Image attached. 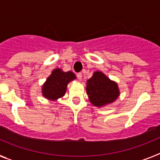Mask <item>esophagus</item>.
Returning <instances> with one entry per match:
<instances>
[{
    "label": "esophagus",
    "instance_id": "esophagus-1",
    "mask_svg": "<svg viewBox=\"0 0 160 160\" xmlns=\"http://www.w3.org/2000/svg\"><path fill=\"white\" fill-rule=\"evenodd\" d=\"M76 75H77V78L78 80H81L82 77V73H78Z\"/></svg>",
    "mask_w": 160,
    "mask_h": 160
}]
</instances>
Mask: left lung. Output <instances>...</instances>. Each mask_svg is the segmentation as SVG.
<instances>
[{
	"label": "left lung",
	"instance_id": "1",
	"mask_svg": "<svg viewBox=\"0 0 160 160\" xmlns=\"http://www.w3.org/2000/svg\"><path fill=\"white\" fill-rule=\"evenodd\" d=\"M87 93L90 102L98 107L113 102L119 96L118 84L100 71L87 80Z\"/></svg>",
	"mask_w": 160,
	"mask_h": 160
}]
</instances>
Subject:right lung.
<instances>
[{
    "instance_id": "right-lung-1",
    "label": "right lung",
    "mask_w": 160,
    "mask_h": 160,
    "mask_svg": "<svg viewBox=\"0 0 160 160\" xmlns=\"http://www.w3.org/2000/svg\"><path fill=\"white\" fill-rule=\"evenodd\" d=\"M75 78L73 72H63L61 69H55L42 86V94L46 98L55 101L65 95L68 83Z\"/></svg>"
}]
</instances>
